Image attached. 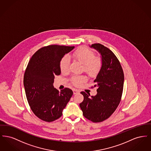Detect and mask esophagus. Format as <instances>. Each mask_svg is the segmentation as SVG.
Instances as JSON below:
<instances>
[{
    "instance_id": "esophagus-1",
    "label": "esophagus",
    "mask_w": 151,
    "mask_h": 151,
    "mask_svg": "<svg viewBox=\"0 0 151 151\" xmlns=\"http://www.w3.org/2000/svg\"><path fill=\"white\" fill-rule=\"evenodd\" d=\"M73 94H76L79 93L80 91H79V90H78V89H73Z\"/></svg>"
}]
</instances>
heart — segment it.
<instances>
[{
    "label": "heart",
    "mask_w": 151,
    "mask_h": 151,
    "mask_svg": "<svg viewBox=\"0 0 151 151\" xmlns=\"http://www.w3.org/2000/svg\"><path fill=\"white\" fill-rule=\"evenodd\" d=\"M70 57L78 60L84 65V71L90 77L96 76L102 67L101 58L95 57L93 51L85 47H80L75 51ZM70 59L68 56L62 58L59 63V67L61 72L63 73H68L70 70ZM84 76H74L71 79L72 83L75 86H80L86 81Z\"/></svg>",
    "instance_id": "obj_1"
}]
</instances>
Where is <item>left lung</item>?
Returning a JSON list of instances; mask_svg holds the SVG:
<instances>
[{
    "label": "left lung",
    "mask_w": 151,
    "mask_h": 151,
    "mask_svg": "<svg viewBox=\"0 0 151 151\" xmlns=\"http://www.w3.org/2000/svg\"><path fill=\"white\" fill-rule=\"evenodd\" d=\"M91 47L100 53L102 67L94 81V87L98 86L97 93L90 97L85 92H80L84 100L80 107L86 119L97 123L107 119L118 106L122 98L124 73L119 60L108 47L100 43H94Z\"/></svg>",
    "instance_id": "1"
}]
</instances>
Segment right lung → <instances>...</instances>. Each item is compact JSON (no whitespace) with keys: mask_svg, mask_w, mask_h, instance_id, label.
<instances>
[{"mask_svg":"<svg viewBox=\"0 0 151 151\" xmlns=\"http://www.w3.org/2000/svg\"><path fill=\"white\" fill-rule=\"evenodd\" d=\"M75 46L51 45L44 46L32 55L24 76V86L29 106L33 113L45 122L54 121L73 94L65 88L59 92L53 86L55 75L60 74L59 63L65 54Z\"/></svg>","mask_w":151,"mask_h":151,"instance_id":"add662e5","label":"right lung"}]
</instances>
